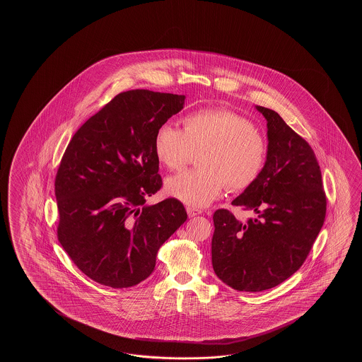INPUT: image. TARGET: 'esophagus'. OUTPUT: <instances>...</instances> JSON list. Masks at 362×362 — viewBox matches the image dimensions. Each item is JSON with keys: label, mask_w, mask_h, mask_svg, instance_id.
I'll use <instances>...</instances> for the list:
<instances>
[{"label": "esophagus", "mask_w": 362, "mask_h": 362, "mask_svg": "<svg viewBox=\"0 0 362 362\" xmlns=\"http://www.w3.org/2000/svg\"><path fill=\"white\" fill-rule=\"evenodd\" d=\"M187 215L189 217H195V216L202 215L203 214V211L202 209H198V208L195 207H187Z\"/></svg>", "instance_id": "1"}]
</instances>
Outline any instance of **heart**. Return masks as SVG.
I'll return each mask as SVG.
<instances>
[{
    "instance_id": "b5f03b06",
    "label": "heart",
    "mask_w": 362,
    "mask_h": 362,
    "mask_svg": "<svg viewBox=\"0 0 362 362\" xmlns=\"http://www.w3.org/2000/svg\"><path fill=\"white\" fill-rule=\"evenodd\" d=\"M158 160L182 170L199 153V170L167 181L170 197L190 207H204L223 194L245 190L260 177L267 162V139L246 117L226 108H204L184 117V131L163 124L155 134Z\"/></svg>"
}]
</instances>
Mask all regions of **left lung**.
Listing matches in <instances>:
<instances>
[{
  "label": "left lung",
  "instance_id": "obj_1",
  "mask_svg": "<svg viewBox=\"0 0 362 362\" xmlns=\"http://www.w3.org/2000/svg\"><path fill=\"white\" fill-rule=\"evenodd\" d=\"M268 122V155L260 177L231 204L256 216L238 221L214 214L212 267L231 288L259 293L300 268L326 216V194L315 151L276 111L257 106Z\"/></svg>",
  "mask_w": 362,
  "mask_h": 362
}]
</instances>
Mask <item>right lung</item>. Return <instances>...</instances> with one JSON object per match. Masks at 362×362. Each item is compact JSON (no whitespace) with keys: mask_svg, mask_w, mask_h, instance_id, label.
I'll use <instances>...</instances> for the list:
<instances>
[{"mask_svg":"<svg viewBox=\"0 0 362 362\" xmlns=\"http://www.w3.org/2000/svg\"><path fill=\"white\" fill-rule=\"evenodd\" d=\"M184 106L182 94L120 93L77 129L62 156L57 237L100 285L125 288L146 279L159 248L187 220L176 198L145 204L163 186L155 134Z\"/></svg>","mask_w":362,"mask_h":362,"instance_id":"obj_1","label":"right lung"}]
</instances>
